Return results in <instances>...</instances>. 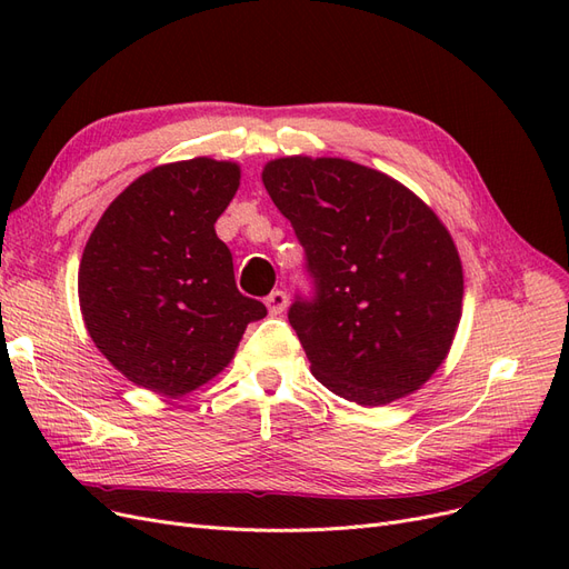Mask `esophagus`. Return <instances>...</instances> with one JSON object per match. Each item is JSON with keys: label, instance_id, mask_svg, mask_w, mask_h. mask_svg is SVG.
<instances>
[{"label": "esophagus", "instance_id": "34e87169", "mask_svg": "<svg viewBox=\"0 0 569 569\" xmlns=\"http://www.w3.org/2000/svg\"><path fill=\"white\" fill-rule=\"evenodd\" d=\"M287 303H289V299H287V295L284 291H272V295L266 299V306H268V311H270V316H280L284 308H287Z\"/></svg>", "mask_w": 569, "mask_h": 569}]
</instances>
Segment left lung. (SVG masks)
Wrapping results in <instances>:
<instances>
[{
	"label": "left lung",
	"mask_w": 569,
	"mask_h": 569,
	"mask_svg": "<svg viewBox=\"0 0 569 569\" xmlns=\"http://www.w3.org/2000/svg\"><path fill=\"white\" fill-rule=\"evenodd\" d=\"M263 184L291 222L316 282L289 308L316 380L358 406L418 391L449 356L462 266L429 206L347 159L268 161Z\"/></svg>",
	"instance_id": "8db88e82"
}]
</instances>
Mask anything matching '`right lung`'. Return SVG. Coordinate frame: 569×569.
<instances>
[{
	"instance_id": "right-lung-1",
	"label": "right lung",
	"mask_w": 569,
	"mask_h": 569,
	"mask_svg": "<svg viewBox=\"0 0 569 569\" xmlns=\"http://www.w3.org/2000/svg\"><path fill=\"white\" fill-rule=\"evenodd\" d=\"M242 170L197 157L120 192L82 251L78 297L94 347L130 382L178 399L226 370L266 306L234 284L216 220Z\"/></svg>"
}]
</instances>
